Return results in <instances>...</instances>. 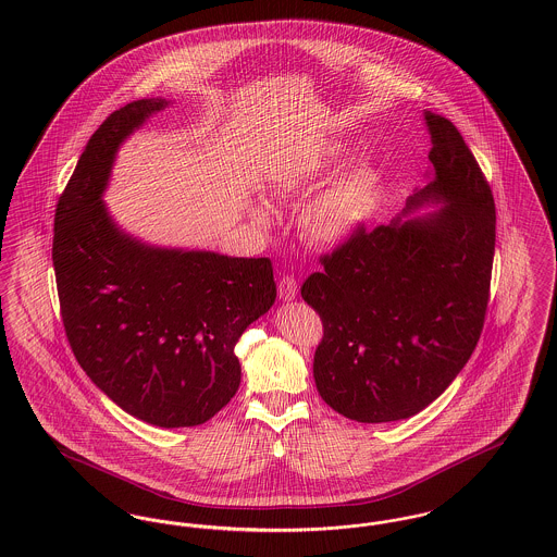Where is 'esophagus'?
<instances>
[{
    "label": "esophagus",
    "mask_w": 557,
    "mask_h": 557,
    "mask_svg": "<svg viewBox=\"0 0 557 557\" xmlns=\"http://www.w3.org/2000/svg\"><path fill=\"white\" fill-rule=\"evenodd\" d=\"M277 294H280V300H284V302H290L296 298V294H298V284H296V280L292 277V275H284L282 280H280V284H277Z\"/></svg>",
    "instance_id": "obj_1"
}]
</instances>
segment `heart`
<instances>
[{"label":"heart","mask_w":557,"mask_h":557,"mask_svg":"<svg viewBox=\"0 0 557 557\" xmlns=\"http://www.w3.org/2000/svg\"><path fill=\"white\" fill-rule=\"evenodd\" d=\"M380 196V169L370 160L357 162L300 207V232L321 246L343 244L368 225L373 212L377 211ZM250 216L261 227L273 223V212L265 202H255L250 207Z\"/></svg>","instance_id":"obj_1"}]
</instances>
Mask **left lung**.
Segmentation results:
<instances>
[{"mask_svg": "<svg viewBox=\"0 0 557 557\" xmlns=\"http://www.w3.org/2000/svg\"><path fill=\"white\" fill-rule=\"evenodd\" d=\"M432 162L388 225L323 257L302 298L323 319L313 377L361 424L407 420L441 397L476 348L495 257L491 187L449 119L424 110ZM432 206V212H414Z\"/></svg>", "mask_w": 557, "mask_h": 557, "instance_id": "obj_1", "label": "left lung"}]
</instances>
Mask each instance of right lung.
Here are the masks:
<instances>
[{
  "mask_svg": "<svg viewBox=\"0 0 557 557\" xmlns=\"http://www.w3.org/2000/svg\"><path fill=\"white\" fill-rule=\"evenodd\" d=\"M169 100H137L91 135L58 200L52 261L64 330L89 380L146 424L209 422L236 395L234 346L275 302L269 259L157 246L104 202L129 135Z\"/></svg>",
  "mask_w": 557,
  "mask_h": 557,
  "instance_id": "obj_1",
  "label": "right lung"
}]
</instances>
